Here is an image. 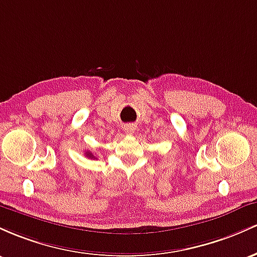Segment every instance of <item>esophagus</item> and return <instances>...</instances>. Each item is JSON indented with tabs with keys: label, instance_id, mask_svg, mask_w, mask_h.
<instances>
[{
	"label": "esophagus",
	"instance_id": "esophagus-1",
	"mask_svg": "<svg viewBox=\"0 0 257 257\" xmlns=\"http://www.w3.org/2000/svg\"><path fill=\"white\" fill-rule=\"evenodd\" d=\"M135 130H136V126L131 125V123H130V125H126V126H125V128H123V131H125V134L132 135V134H134V132H135Z\"/></svg>",
	"mask_w": 257,
	"mask_h": 257
}]
</instances>
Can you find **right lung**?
Here are the masks:
<instances>
[{
	"label": "right lung",
	"mask_w": 257,
	"mask_h": 257,
	"mask_svg": "<svg viewBox=\"0 0 257 257\" xmlns=\"http://www.w3.org/2000/svg\"><path fill=\"white\" fill-rule=\"evenodd\" d=\"M86 157H88V158H92V159H94V155L92 154L91 152H86Z\"/></svg>",
	"instance_id": "right-lung-1"
}]
</instances>
